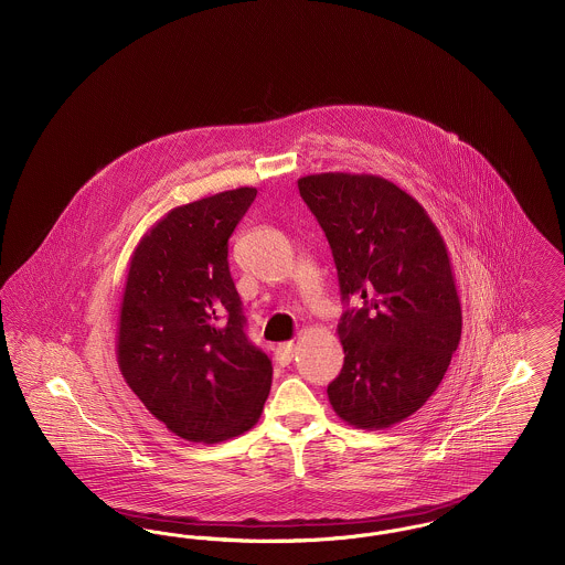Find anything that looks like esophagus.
Instances as JSON below:
<instances>
[{
	"mask_svg": "<svg viewBox=\"0 0 565 565\" xmlns=\"http://www.w3.org/2000/svg\"><path fill=\"white\" fill-rule=\"evenodd\" d=\"M275 355H277V362H279L281 366L290 364L292 358H295V343H281V345H277Z\"/></svg>",
	"mask_w": 565,
	"mask_h": 565,
	"instance_id": "esophagus-1",
	"label": "esophagus"
}]
</instances>
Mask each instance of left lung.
I'll use <instances>...</instances> for the list:
<instances>
[{"label": "left lung", "instance_id": "1", "mask_svg": "<svg viewBox=\"0 0 565 565\" xmlns=\"http://www.w3.org/2000/svg\"><path fill=\"white\" fill-rule=\"evenodd\" d=\"M298 190L330 243L345 302L337 328L345 364L328 401L362 430L401 424L436 392L459 345L447 245L426 210L379 175L318 173Z\"/></svg>", "mask_w": 565, "mask_h": 565}]
</instances>
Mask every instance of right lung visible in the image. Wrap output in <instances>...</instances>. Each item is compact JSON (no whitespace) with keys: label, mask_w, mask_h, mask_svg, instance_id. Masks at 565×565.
Returning a JSON list of instances; mask_svg holds the SVG:
<instances>
[{"label":"right lung","mask_w":565,"mask_h":565,"mask_svg":"<svg viewBox=\"0 0 565 565\" xmlns=\"http://www.w3.org/2000/svg\"><path fill=\"white\" fill-rule=\"evenodd\" d=\"M256 189L175 207L135 247L118 322V366L143 406L190 443L249 430L269 396V355L245 334L228 239Z\"/></svg>","instance_id":"1"}]
</instances>
